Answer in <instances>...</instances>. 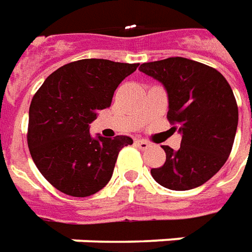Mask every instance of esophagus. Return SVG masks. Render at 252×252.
Listing matches in <instances>:
<instances>
[{
  "label": "esophagus",
  "instance_id": "esophagus-1",
  "mask_svg": "<svg viewBox=\"0 0 252 252\" xmlns=\"http://www.w3.org/2000/svg\"><path fill=\"white\" fill-rule=\"evenodd\" d=\"M134 144H136L140 149H148L149 147H151V144H149L148 141L143 140V138H136V140H134Z\"/></svg>",
  "mask_w": 252,
  "mask_h": 252
}]
</instances>
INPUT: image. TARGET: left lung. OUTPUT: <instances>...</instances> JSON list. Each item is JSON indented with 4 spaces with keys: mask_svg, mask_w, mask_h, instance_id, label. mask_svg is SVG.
<instances>
[{
    "mask_svg": "<svg viewBox=\"0 0 252 252\" xmlns=\"http://www.w3.org/2000/svg\"><path fill=\"white\" fill-rule=\"evenodd\" d=\"M140 71L164 86L167 119L182 134L178 151L163 145L166 162L151 174L171 190L200 187L220 171L233 147L239 109L230 85L216 68L185 57L144 63Z\"/></svg>",
    "mask_w": 252,
    "mask_h": 252,
    "instance_id": "left-lung-1",
    "label": "left lung"
}]
</instances>
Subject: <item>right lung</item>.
Listing matches in <instances>:
<instances>
[{"instance_id": "right-lung-1", "label": "right lung", "mask_w": 252, "mask_h": 252, "mask_svg": "<svg viewBox=\"0 0 252 252\" xmlns=\"http://www.w3.org/2000/svg\"><path fill=\"white\" fill-rule=\"evenodd\" d=\"M140 64L83 59L52 72L30 104L27 144L48 181L65 195L86 197L112 177L127 136H90L97 109L108 108L119 83Z\"/></svg>"}]
</instances>
